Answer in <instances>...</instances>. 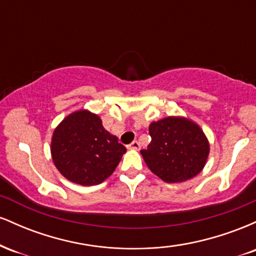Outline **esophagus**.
I'll use <instances>...</instances> for the list:
<instances>
[{
	"label": "esophagus",
	"mask_w": 256,
	"mask_h": 256,
	"mask_svg": "<svg viewBox=\"0 0 256 256\" xmlns=\"http://www.w3.org/2000/svg\"><path fill=\"white\" fill-rule=\"evenodd\" d=\"M128 148H130V149H134V150H140V142H138V140H134V142H132L131 144H128Z\"/></svg>",
	"instance_id": "obj_1"
}]
</instances>
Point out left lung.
Wrapping results in <instances>:
<instances>
[{
	"label": "left lung",
	"mask_w": 256,
	"mask_h": 256,
	"mask_svg": "<svg viewBox=\"0 0 256 256\" xmlns=\"http://www.w3.org/2000/svg\"><path fill=\"white\" fill-rule=\"evenodd\" d=\"M152 142L140 150L149 170L166 183H179L202 171L210 154L204 131L192 120L168 116L149 126Z\"/></svg>",
	"instance_id": "obj_1"
}]
</instances>
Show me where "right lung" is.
<instances>
[{"label":"right lung","instance_id":"add662e5","mask_svg":"<svg viewBox=\"0 0 256 256\" xmlns=\"http://www.w3.org/2000/svg\"><path fill=\"white\" fill-rule=\"evenodd\" d=\"M126 148L110 134L101 119L89 110H78L64 118L52 138V156L56 168L68 180L98 185L119 165Z\"/></svg>","mask_w":256,"mask_h":256}]
</instances>
